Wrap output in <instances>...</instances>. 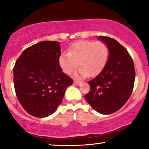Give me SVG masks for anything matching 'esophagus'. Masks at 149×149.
Returning a JSON list of instances; mask_svg holds the SVG:
<instances>
[{
  "label": "esophagus",
  "instance_id": "34e87169",
  "mask_svg": "<svg viewBox=\"0 0 149 149\" xmlns=\"http://www.w3.org/2000/svg\"><path fill=\"white\" fill-rule=\"evenodd\" d=\"M74 83L75 84V85H77V86H79V85H80V84H81V82L80 81H78V80H74Z\"/></svg>",
  "mask_w": 149,
  "mask_h": 149
}]
</instances>
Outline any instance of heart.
Here are the masks:
<instances>
[{
	"label": "heart",
	"mask_w": 149,
	"mask_h": 149,
	"mask_svg": "<svg viewBox=\"0 0 149 149\" xmlns=\"http://www.w3.org/2000/svg\"><path fill=\"white\" fill-rule=\"evenodd\" d=\"M109 51L107 45L102 42L80 40L73 44L69 53L60 54L58 58L61 68L70 74L80 66L75 75L84 77L90 75H97L101 72L107 62Z\"/></svg>",
	"instance_id": "1"
}]
</instances>
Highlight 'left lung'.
<instances>
[{
  "label": "left lung",
  "mask_w": 149,
  "mask_h": 149,
  "mask_svg": "<svg viewBox=\"0 0 149 149\" xmlns=\"http://www.w3.org/2000/svg\"><path fill=\"white\" fill-rule=\"evenodd\" d=\"M97 38L107 45L109 55L100 74L88 81L91 91L85 98L96 111L109 115L129 99L134 84V65L128 52L116 40L107 36Z\"/></svg>",
  "instance_id": "8db88e82"
}]
</instances>
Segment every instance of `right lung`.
Instances as JSON below:
<instances>
[{
    "label": "right lung",
    "mask_w": 149,
    "mask_h": 149,
    "mask_svg": "<svg viewBox=\"0 0 149 149\" xmlns=\"http://www.w3.org/2000/svg\"><path fill=\"white\" fill-rule=\"evenodd\" d=\"M59 42L42 41L24 50L13 68V82L23 108L36 117L55 112L73 79L62 72Z\"/></svg>",
    "instance_id": "obj_1"
}]
</instances>
